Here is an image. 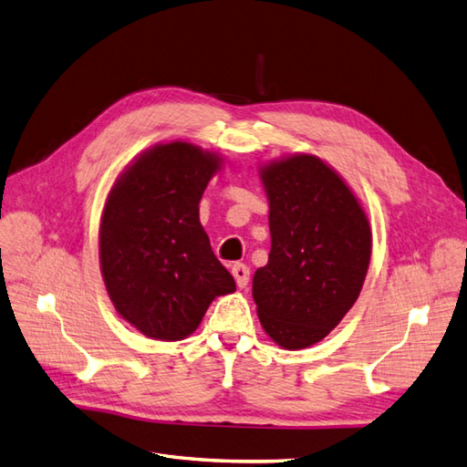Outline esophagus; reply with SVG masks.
<instances>
[{"mask_svg":"<svg viewBox=\"0 0 467 467\" xmlns=\"http://www.w3.org/2000/svg\"><path fill=\"white\" fill-rule=\"evenodd\" d=\"M233 276H234V280H236V285L238 288H246L248 285V280H250V270H248V266H244V265H234L233 266Z\"/></svg>","mask_w":467,"mask_h":467,"instance_id":"obj_1","label":"esophagus"}]
</instances>
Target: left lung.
<instances>
[{
    "mask_svg": "<svg viewBox=\"0 0 467 467\" xmlns=\"http://www.w3.org/2000/svg\"><path fill=\"white\" fill-rule=\"evenodd\" d=\"M268 199V265L254 272L253 297L266 336L282 349L312 348L361 294L373 233L361 199L314 153L258 167Z\"/></svg>",
    "mask_w": 467,
    "mask_h": 467,
    "instance_id": "obj_1",
    "label": "left lung"
}]
</instances>
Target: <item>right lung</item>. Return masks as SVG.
Returning <instances> with one entry per match:
<instances>
[{"label": "right lung", "mask_w": 467, "mask_h": 467, "mask_svg": "<svg viewBox=\"0 0 467 467\" xmlns=\"http://www.w3.org/2000/svg\"><path fill=\"white\" fill-rule=\"evenodd\" d=\"M219 151L160 141L131 160L106 197L99 256L118 316L155 341L193 333L234 278L213 254L199 201L223 170Z\"/></svg>", "instance_id": "add662e5"}]
</instances>
